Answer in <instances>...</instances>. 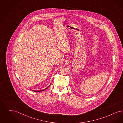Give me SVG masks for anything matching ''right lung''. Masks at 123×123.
I'll return each mask as SVG.
<instances>
[{"label": "right lung", "instance_id": "add662e5", "mask_svg": "<svg viewBox=\"0 0 123 123\" xmlns=\"http://www.w3.org/2000/svg\"><path fill=\"white\" fill-rule=\"evenodd\" d=\"M48 87H49V86H48ZM48 87H47V88H48ZM47 88H46V89H47ZM45 89H44V90H42V91H35V92H39V91H44V90H45Z\"/></svg>", "mask_w": 123, "mask_h": 123}]
</instances>
